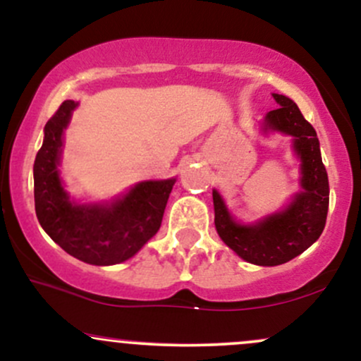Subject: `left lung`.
<instances>
[{
    "label": "left lung",
    "mask_w": 361,
    "mask_h": 361,
    "mask_svg": "<svg viewBox=\"0 0 361 361\" xmlns=\"http://www.w3.org/2000/svg\"><path fill=\"white\" fill-rule=\"evenodd\" d=\"M272 96L279 108L267 113L264 132L274 130L293 137V149L302 162V192L293 197L284 211L255 224H240L219 192L212 190L217 235L236 255L255 265H281L303 253L322 235L329 209V180L317 132L290 97Z\"/></svg>",
    "instance_id": "8db88e82"
}]
</instances>
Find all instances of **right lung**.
Segmentation results:
<instances>
[{"label": "right lung", "mask_w": 361, "mask_h": 361, "mask_svg": "<svg viewBox=\"0 0 361 361\" xmlns=\"http://www.w3.org/2000/svg\"><path fill=\"white\" fill-rule=\"evenodd\" d=\"M78 102L65 101L44 126L34 162L35 214L42 229L75 259L92 265L128 260L159 231L176 178L142 181L111 204H75L59 178L63 132Z\"/></svg>", "instance_id": "1"}]
</instances>
